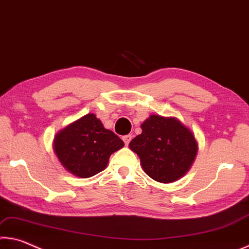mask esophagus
I'll return each mask as SVG.
<instances>
[{
	"instance_id": "34e87169",
	"label": "esophagus",
	"mask_w": 249,
	"mask_h": 249,
	"mask_svg": "<svg viewBox=\"0 0 249 249\" xmlns=\"http://www.w3.org/2000/svg\"><path fill=\"white\" fill-rule=\"evenodd\" d=\"M131 139H132V136H131V134H127V136H124V138H122V140H124V144H125V145H128V144H129V142L131 141Z\"/></svg>"
}]
</instances>
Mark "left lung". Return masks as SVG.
Here are the masks:
<instances>
[{
	"label": "left lung",
	"instance_id": "1",
	"mask_svg": "<svg viewBox=\"0 0 249 249\" xmlns=\"http://www.w3.org/2000/svg\"><path fill=\"white\" fill-rule=\"evenodd\" d=\"M142 133L129 143L140 158L144 172L160 183L181 178L197 153L194 134L174 117L151 115L141 124Z\"/></svg>",
	"mask_w": 249,
	"mask_h": 249
}]
</instances>
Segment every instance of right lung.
I'll return each instance as SVG.
<instances>
[{
	"instance_id": "add662e5",
	"label": "right lung",
	"mask_w": 249,
	"mask_h": 249,
	"mask_svg": "<svg viewBox=\"0 0 249 249\" xmlns=\"http://www.w3.org/2000/svg\"><path fill=\"white\" fill-rule=\"evenodd\" d=\"M124 145V141L106 129L93 113L68 124L54 139V151L62 165L83 178L104 171L110 156Z\"/></svg>"
}]
</instances>
